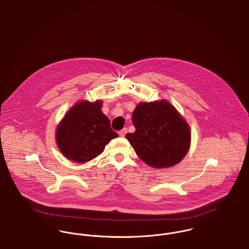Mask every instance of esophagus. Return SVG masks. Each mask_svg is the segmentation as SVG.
<instances>
[{
	"mask_svg": "<svg viewBox=\"0 0 249 249\" xmlns=\"http://www.w3.org/2000/svg\"><path fill=\"white\" fill-rule=\"evenodd\" d=\"M127 134V128H124V129H122L121 131H119V133L118 134L120 135V136H125V134Z\"/></svg>",
	"mask_w": 249,
	"mask_h": 249,
	"instance_id": "obj_1",
	"label": "esophagus"
}]
</instances>
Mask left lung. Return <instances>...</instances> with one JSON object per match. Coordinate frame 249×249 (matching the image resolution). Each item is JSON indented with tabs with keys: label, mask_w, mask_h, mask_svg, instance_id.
<instances>
[{
	"label": "left lung",
	"mask_w": 249,
	"mask_h": 249,
	"mask_svg": "<svg viewBox=\"0 0 249 249\" xmlns=\"http://www.w3.org/2000/svg\"><path fill=\"white\" fill-rule=\"evenodd\" d=\"M134 134L126 138L140 159L155 169L179 163L189 152L191 130L167 100L141 102L132 116Z\"/></svg>",
	"instance_id": "8db88e82"
}]
</instances>
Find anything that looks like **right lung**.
Instances as JSON below:
<instances>
[{"instance_id": "obj_1", "label": "right lung", "mask_w": 249, "mask_h": 249, "mask_svg": "<svg viewBox=\"0 0 249 249\" xmlns=\"http://www.w3.org/2000/svg\"><path fill=\"white\" fill-rule=\"evenodd\" d=\"M102 102L80 101L74 105L58 124L56 141L68 159L84 163L104 151L118 134L111 129L109 118L101 111Z\"/></svg>"}]
</instances>
